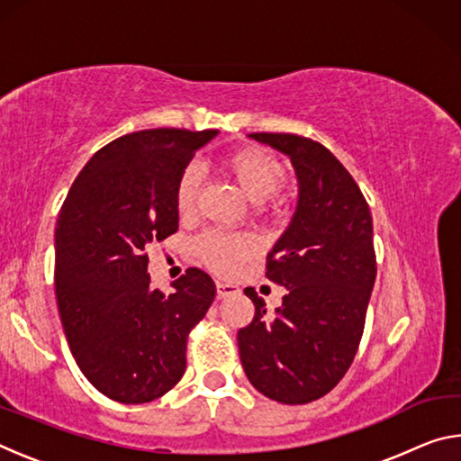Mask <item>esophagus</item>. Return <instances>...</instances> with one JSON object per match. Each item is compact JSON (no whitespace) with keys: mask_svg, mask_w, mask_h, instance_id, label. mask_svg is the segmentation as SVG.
I'll return each mask as SVG.
<instances>
[{"mask_svg":"<svg viewBox=\"0 0 461 461\" xmlns=\"http://www.w3.org/2000/svg\"><path fill=\"white\" fill-rule=\"evenodd\" d=\"M215 288H217V296H220V299H225V296H231V294H238L240 293V288L236 285L220 283V280H217V283H215Z\"/></svg>","mask_w":461,"mask_h":461,"instance_id":"obj_1","label":"esophagus"}]
</instances>
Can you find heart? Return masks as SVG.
<instances>
[{"label":"heart","instance_id":"b5f03b06","mask_svg":"<svg viewBox=\"0 0 461 461\" xmlns=\"http://www.w3.org/2000/svg\"><path fill=\"white\" fill-rule=\"evenodd\" d=\"M220 173L244 194L249 203L270 199L285 183V167L275 156L260 148H240L221 156L217 162ZM199 194V175L194 168H186L176 183L175 207L181 217L194 212ZM199 258L220 275H231L241 264L258 252V244L252 236L241 233H203L194 244Z\"/></svg>","mask_w":461,"mask_h":461}]
</instances>
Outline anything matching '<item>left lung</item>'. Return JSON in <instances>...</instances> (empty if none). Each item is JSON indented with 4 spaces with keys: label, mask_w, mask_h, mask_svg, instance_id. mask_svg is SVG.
Returning a JSON list of instances; mask_svg holds the SVG:
<instances>
[{
    "label": "left lung",
    "mask_w": 461,
    "mask_h": 461,
    "mask_svg": "<svg viewBox=\"0 0 461 461\" xmlns=\"http://www.w3.org/2000/svg\"><path fill=\"white\" fill-rule=\"evenodd\" d=\"M248 138L291 160L299 197L267 264L268 280L286 288L283 305L268 315L246 288L256 313L238 331L240 360L258 393L305 404L338 384L360 346L376 280L372 215L360 186L325 146L294 134Z\"/></svg>",
    "instance_id": "1"
}]
</instances>
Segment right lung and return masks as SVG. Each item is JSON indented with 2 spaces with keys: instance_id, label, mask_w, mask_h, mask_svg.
Here are the masks:
<instances>
[{
  "instance_id": "right-lung-1",
  "label": "right lung",
  "mask_w": 461,
  "mask_h": 461,
  "mask_svg": "<svg viewBox=\"0 0 461 461\" xmlns=\"http://www.w3.org/2000/svg\"><path fill=\"white\" fill-rule=\"evenodd\" d=\"M217 130L131 131L83 167L59 213L54 288L68 348L93 386L123 404L150 402L185 374L186 335L215 299L189 268L170 294L150 286L144 249L178 230L176 183Z\"/></svg>"
}]
</instances>
